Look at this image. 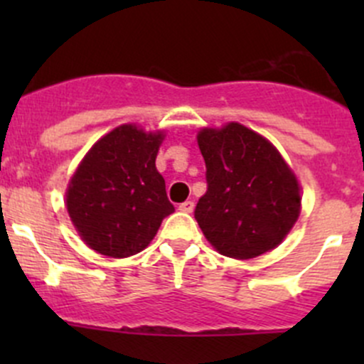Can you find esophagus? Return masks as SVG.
I'll list each match as a JSON object with an SVG mask.
<instances>
[{
	"label": "esophagus",
	"instance_id": "34e87169",
	"mask_svg": "<svg viewBox=\"0 0 364 364\" xmlns=\"http://www.w3.org/2000/svg\"><path fill=\"white\" fill-rule=\"evenodd\" d=\"M193 208H196L193 200H185V203L179 204V211H183V213H192Z\"/></svg>",
	"mask_w": 364,
	"mask_h": 364
}]
</instances>
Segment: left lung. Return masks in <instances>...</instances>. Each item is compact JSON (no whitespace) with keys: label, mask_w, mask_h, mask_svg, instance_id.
I'll return each instance as SVG.
<instances>
[{"label":"left lung","mask_w":364,"mask_h":364,"mask_svg":"<svg viewBox=\"0 0 364 364\" xmlns=\"http://www.w3.org/2000/svg\"><path fill=\"white\" fill-rule=\"evenodd\" d=\"M208 190L196 205L205 240L222 255L253 259L282 243L299 216L296 176L269 141L240 123L197 135Z\"/></svg>","instance_id":"8db88e82"}]
</instances>
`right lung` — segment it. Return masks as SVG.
Wrapping results in <instances>:
<instances>
[{
  "mask_svg": "<svg viewBox=\"0 0 364 364\" xmlns=\"http://www.w3.org/2000/svg\"><path fill=\"white\" fill-rule=\"evenodd\" d=\"M164 134L123 124L90 149L73 174L67 209L86 245L102 255L130 257L144 250L174 213L156 171Z\"/></svg>",
  "mask_w": 364,
  "mask_h": 364,
  "instance_id": "obj_1",
  "label": "right lung"
}]
</instances>
